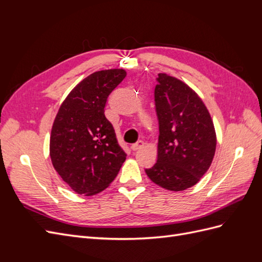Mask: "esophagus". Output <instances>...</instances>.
I'll list each match as a JSON object with an SVG mask.
<instances>
[{
  "label": "esophagus",
  "instance_id": "esophagus-1",
  "mask_svg": "<svg viewBox=\"0 0 262 262\" xmlns=\"http://www.w3.org/2000/svg\"><path fill=\"white\" fill-rule=\"evenodd\" d=\"M144 146V142L142 141V140H139L137 143H134V144H132V146H131V148L133 149V150H137V149H140V148H142Z\"/></svg>",
  "mask_w": 262,
  "mask_h": 262
}]
</instances>
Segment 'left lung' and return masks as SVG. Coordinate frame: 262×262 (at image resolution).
<instances>
[{
  "mask_svg": "<svg viewBox=\"0 0 262 262\" xmlns=\"http://www.w3.org/2000/svg\"><path fill=\"white\" fill-rule=\"evenodd\" d=\"M155 106L160 123L157 162L145 169L154 184L182 191L208 171L216 148V133L207 106L179 78L160 73Z\"/></svg>",
  "mask_w": 262,
  "mask_h": 262,
  "instance_id": "1",
  "label": "left lung"
}]
</instances>
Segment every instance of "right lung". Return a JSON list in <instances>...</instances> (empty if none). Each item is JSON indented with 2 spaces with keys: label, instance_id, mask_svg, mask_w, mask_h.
<instances>
[{
  "label": "right lung",
  "instance_id": "right-lung-1",
  "mask_svg": "<svg viewBox=\"0 0 262 262\" xmlns=\"http://www.w3.org/2000/svg\"><path fill=\"white\" fill-rule=\"evenodd\" d=\"M126 72L110 69L94 72L69 93L55 116L50 157L62 180L78 194L94 195L118 175L126 154L105 117L106 101Z\"/></svg>",
  "mask_w": 262,
  "mask_h": 262
}]
</instances>
